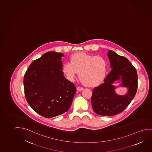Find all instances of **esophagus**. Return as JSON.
Segmentation results:
<instances>
[{
    "instance_id": "esophagus-1",
    "label": "esophagus",
    "mask_w": 152,
    "mask_h": 152,
    "mask_svg": "<svg viewBox=\"0 0 152 152\" xmlns=\"http://www.w3.org/2000/svg\"><path fill=\"white\" fill-rule=\"evenodd\" d=\"M83 89H84V88H83V87H77V90L78 91H81Z\"/></svg>"
}]
</instances>
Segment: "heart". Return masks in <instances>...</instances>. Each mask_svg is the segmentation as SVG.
<instances>
[{
	"label": "heart",
	"mask_w": 152,
	"mask_h": 152,
	"mask_svg": "<svg viewBox=\"0 0 152 152\" xmlns=\"http://www.w3.org/2000/svg\"><path fill=\"white\" fill-rule=\"evenodd\" d=\"M69 61L63 64L62 72L70 81H73L79 72V77L83 83L96 87L101 84L106 76L108 62L101 56L78 52L71 55Z\"/></svg>",
	"instance_id": "heart-1"
}]
</instances>
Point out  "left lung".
I'll list each match as a JSON object with an SVG mask.
<instances>
[{
	"label": "left lung",
	"mask_w": 152,
	"mask_h": 152,
	"mask_svg": "<svg viewBox=\"0 0 152 152\" xmlns=\"http://www.w3.org/2000/svg\"><path fill=\"white\" fill-rule=\"evenodd\" d=\"M110 62V73L104 79V83L93 90L91 104L97 115L112 116L124 111L133 99L137 89V69L126 57L120 56L113 51L108 52ZM122 79V86L129 89L128 94L119 96L114 93L112 83L118 79Z\"/></svg>",
	"instance_id": "left-lung-1"
}]
</instances>
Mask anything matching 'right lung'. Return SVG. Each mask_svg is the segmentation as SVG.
I'll return each instance as SVG.
<instances>
[{"label":"right lung","instance_id":"1","mask_svg":"<svg viewBox=\"0 0 152 152\" xmlns=\"http://www.w3.org/2000/svg\"><path fill=\"white\" fill-rule=\"evenodd\" d=\"M64 54L48 52L35 59L23 78L26 101L38 114L51 118L67 112L76 92L75 84L64 77Z\"/></svg>","mask_w":152,"mask_h":152}]
</instances>
